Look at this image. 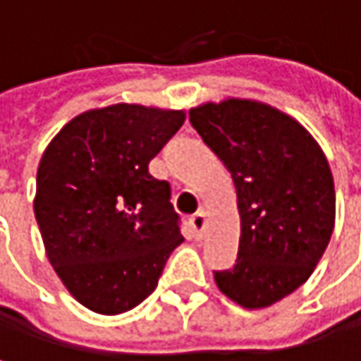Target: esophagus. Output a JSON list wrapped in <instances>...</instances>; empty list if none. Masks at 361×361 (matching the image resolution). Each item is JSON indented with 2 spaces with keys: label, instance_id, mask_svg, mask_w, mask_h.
<instances>
[{
  "label": "esophagus",
  "instance_id": "1",
  "mask_svg": "<svg viewBox=\"0 0 361 361\" xmlns=\"http://www.w3.org/2000/svg\"><path fill=\"white\" fill-rule=\"evenodd\" d=\"M190 226H192V230L196 232V236H202V232H204V228H207V215H204V211L194 213V215L190 217Z\"/></svg>",
  "mask_w": 361,
  "mask_h": 361
}]
</instances>
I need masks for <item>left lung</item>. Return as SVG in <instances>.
Listing matches in <instances>:
<instances>
[{
	"label": "left lung",
	"instance_id": "left-lung-1",
	"mask_svg": "<svg viewBox=\"0 0 361 361\" xmlns=\"http://www.w3.org/2000/svg\"><path fill=\"white\" fill-rule=\"evenodd\" d=\"M190 123L238 196V259L215 282L247 310L269 307L312 276L330 243L336 198L324 152L293 116L255 100L207 102Z\"/></svg>",
	"mask_w": 361,
	"mask_h": 361
}]
</instances>
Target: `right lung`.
I'll use <instances>...</instances> for the list:
<instances>
[{"label": "right lung", "instance_id": "add662e5", "mask_svg": "<svg viewBox=\"0 0 361 361\" xmlns=\"http://www.w3.org/2000/svg\"><path fill=\"white\" fill-rule=\"evenodd\" d=\"M183 110L112 104L68 121L37 169L35 219L45 255L87 310L140 305L183 243L169 181L148 163L183 125Z\"/></svg>", "mask_w": 361, "mask_h": 361}]
</instances>
